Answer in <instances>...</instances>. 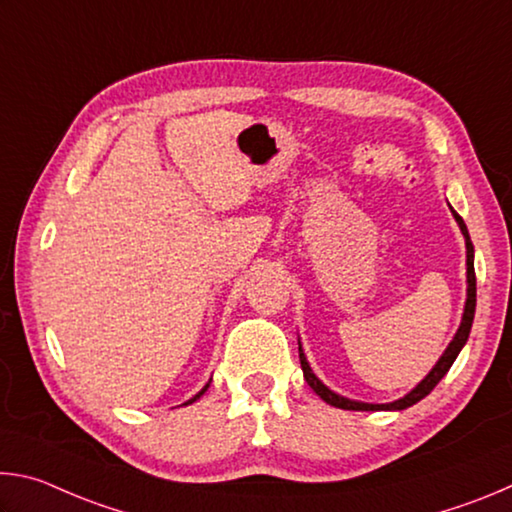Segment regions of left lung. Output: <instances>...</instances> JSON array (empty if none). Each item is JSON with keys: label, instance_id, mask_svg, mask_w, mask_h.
Masks as SVG:
<instances>
[{"label": "left lung", "instance_id": "obj_1", "mask_svg": "<svg viewBox=\"0 0 512 512\" xmlns=\"http://www.w3.org/2000/svg\"><path fill=\"white\" fill-rule=\"evenodd\" d=\"M454 219L458 223V228L463 232V239H465V266H467V298H465V307H463V318H461V325H458L456 334L452 343L447 345V350L443 352V357L436 361V366L429 370V375L424 377L418 386L411 388L409 393L400 400L395 402H386V404H370V402H359V400H350V397H343L339 393H334L332 388L325 386L323 381H320L314 370H311L309 361L305 357V350H302V343L298 341V352H300V366H302V375H305L307 384L314 388V393L320 397V400L336 406V409H345V411H402V409H409L415 402H420L422 397H427L440 379L447 375V370L452 368V363L456 361L458 352L463 350V345L467 343V336H470V329H472V320H474V309H476V277H474V246L470 241V232H467V225L465 221L458 216L454 210Z\"/></svg>", "mask_w": 512, "mask_h": 512}]
</instances>
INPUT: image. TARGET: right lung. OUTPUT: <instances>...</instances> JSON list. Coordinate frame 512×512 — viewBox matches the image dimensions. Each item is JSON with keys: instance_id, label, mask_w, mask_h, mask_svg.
<instances>
[{"instance_id": "1", "label": "right lung", "mask_w": 512, "mask_h": 512, "mask_svg": "<svg viewBox=\"0 0 512 512\" xmlns=\"http://www.w3.org/2000/svg\"><path fill=\"white\" fill-rule=\"evenodd\" d=\"M210 381H212V379H210ZM210 381H207V384H205V386L201 388V391H198V393H196V395L192 397V400H187V402H185V406H187V404H192V402H196V400H198V397H201V395H203V393L207 391V388H210Z\"/></svg>"}]
</instances>
